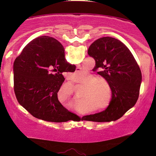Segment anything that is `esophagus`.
<instances>
[{
    "mask_svg": "<svg viewBox=\"0 0 156 156\" xmlns=\"http://www.w3.org/2000/svg\"><path fill=\"white\" fill-rule=\"evenodd\" d=\"M79 69V68H77V69ZM76 72H78L79 71H78V70H76Z\"/></svg>",
    "mask_w": 156,
    "mask_h": 156,
    "instance_id": "esophagus-1",
    "label": "esophagus"
}]
</instances>
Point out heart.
Returning <instances> with one entry per match:
<instances>
[{"mask_svg": "<svg viewBox=\"0 0 156 156\" xmlns=\"http://www.w3.org/2000/svg\"><path fill=\"white\" fill-rule=\"evenodd\" d=\"M86 87H87V99L93 101L97 105H104L106 102L107 90L108 94H112L109 82L104 78H97L94 75H89L87 79ZM108 89H106V88ZM110 105V101L105 106H101L102 109H106Z\"/></svg>", "mask_w": 156, "mask_h": 156, "instance_id": "b5f03b06", "label": "heart"}]
</instances>
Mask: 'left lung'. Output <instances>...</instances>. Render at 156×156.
I'll list each match as a JSON object with an SVG mask.
<instances>
[{
	"mask_svg": "<svg viewBox=\"0 0 156 156\" xmlns=\"http://www.w3.org/2000/svg\"><path fill=\"white\" fill-rule=\"evenodd\" d=\"M95 60L94 69L109 82L112 91L110 105L105 111L89 115V121L109 122L120 119L135 105L139 96L142 74L129 49L116 38L104 37L88 49Z\"/></svg>",
	"mask_w": 156,
	"mask_h": 156,
	"instance_id": "obj_1",
	"label": "left lung"
}]
</instances>
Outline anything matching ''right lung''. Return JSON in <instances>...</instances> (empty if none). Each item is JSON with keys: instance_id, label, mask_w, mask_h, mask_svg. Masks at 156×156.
<instances>
[{"instance_id": "right-lung-1", "label": "right lung", "mask_w": 156, "mask_h": 156, "mask_svg": "<svg viewBox=\"0 0 156 156\" xmlns=\"http://www.w3.org/2000/svg\"><path fill=\"white\" fill-rule=\"evenodd\" d=\"M67 63L62 44L49 36L29 42L13 64L14 91L18 103L35 118L50 122H65L72 113L57 97L65 78L63 72H74Z\"/></svg>"}]
</instances>
